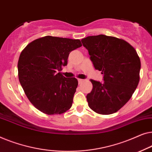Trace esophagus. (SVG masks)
I'll return each instance as SVG.
<instances>
[{
    "label": "esophagus",
    "instance_id": "esophagus-1",
    "mask_svg": "<svg viewBox=\"0 0 152 152\" xmlns=\"http://www.w3.org/2000/svg\"><path fill=\"white\" fill-rule=\"evenodd\" d=\"M78 83H80L83 82V79H80V78H79V79H78Z\"/></svg>",
    "mask_w": 152,
    "mask_h": 152
}]
</instances>
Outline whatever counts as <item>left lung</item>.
<instances>
[{
    "mask_svg": "<svg viewBox=\"0 0 152 152\" xmlns=\"http://www.w3.org/2000/svg\"><path fill=\"white\" fill-rule=\"evenodd\" d=\"M81 41L94 67L103 74V82L90 80L93 89L87 95L89 107L100 114L116 112L129 101L139 83L137 52L125 40L102 34Z\"/></svg>",
    "mask_w": 152,
    "mask_h": 152,
    "instance_id": "1",
    "label": "left lung"
}]
</instances>
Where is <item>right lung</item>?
<instances>
[{"label": "right lung", "mask_w": 152, "mask_h": 152, "mask_svg": "<svg viewBox=\"0 0 152 152\" xmlns=\"http://www.w3.org/2000/svg\"><path fill=\"white\" fill-rule=\"evenodd\" d=\"M80 40L47 36L27 45L18 62V78L31 103L48 115L61 114L71 108L78 86L76 78L61 72L72 51Z\"/></svg>", "instance_id": "right-lung-1"}]
</instances>
